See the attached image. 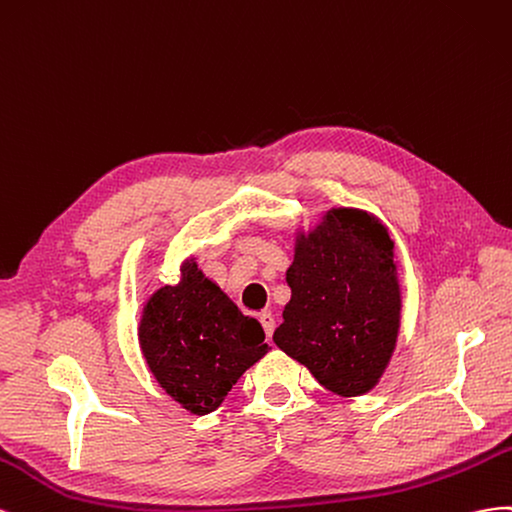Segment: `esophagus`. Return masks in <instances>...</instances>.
<instances>
[{
  "label": "esophagus",
  "instance_id": "1",
  "mask_svg": "<svg viewBox=\"0 0 512 512\" xmlns=\"http://www.w3.org/2000/svg\"><path fill=\"white\" fill-rule=\"evenodd\" d=\"M259 321H261V326H264V330H266L268 337H272V332H274V328H276V319H274V315H272L270 311H264V313H259Z\"/></svg>",
  "mask_w": 512,
  "mask_h": 512
}]
</instances>
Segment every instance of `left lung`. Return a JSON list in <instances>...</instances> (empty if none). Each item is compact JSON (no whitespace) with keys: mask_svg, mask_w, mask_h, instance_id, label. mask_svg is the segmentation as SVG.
I'll return each instance as SVG.
<instances>
[{"mask_svg":"<svg viewBox=\"0 0 512 512\" xmlns=\"http://www.w3.org/2000/svg\"><path fill=\"white\" fill-rule=\"evenodd\" d=\"M291 300L274 343L341 397H360L384 375L401 326L394 242L373 214L332 208L298 233L287 270Z\"/></svg>","mask_w":512,"mask_h":512,"instance_id":"left-lung-1","label":"left lung"}]
</instances>
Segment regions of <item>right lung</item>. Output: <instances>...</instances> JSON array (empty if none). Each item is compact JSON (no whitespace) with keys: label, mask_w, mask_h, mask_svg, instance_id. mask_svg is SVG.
I'll list each match as a JSON object with an SVG mask.
<instances>
[{"label":"right lung","mask_w":512,"mask_h":512,"mask_svg":"<svg viewBox=\"0 0 512 512\" xmlns=\"http://www.w3.org/2000/svg\"><path fill=\"white\" fill-rule=\"evenodd\" d=\"M264 339L259 321L242 315L193 259L184 261L178 285L154 291L139 321L141 352L156 382L197 416L214 412L268 354Z\"/></svg>","instance_id":"obj_1"}]
</instances>
